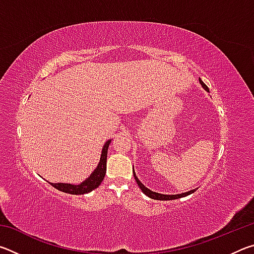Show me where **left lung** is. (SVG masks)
<instances>
[{
	"label": "left lung",
	"mask_w": 254,
	"mask_h": 254,
	"mask_svg": "<svg viewBox=\"0 0 254 254\" xmlns=\"http://www.w3.org/2000/svg\"><path fill=\"white\" fill-rule=\"evenodd\" d=\"M199 83H200L201 86H203V88L205 89L206 92H209L208 87L204 84V81L201 80L200 78H199ZM133 176H134V178H135V180H136V184L139 185V187L141 188V190H142L145 195H147L148 197H150V198H152V199H157V200H173V199H178V198H182V197H185V196H187V195H190V194H192V192L197 190V188H196V189H191V190H189V191H187V192H183V194H178V195H163V194H159V192L150 190L149 188L145 187L144 185H143L142 183H141L139 179H137L135 173H133Z\"/></svg>",
	"instance_id": "1"
}]
</instances>
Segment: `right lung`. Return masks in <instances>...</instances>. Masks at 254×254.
<instances>
[{
    "label": "right lung",
    "mask_w": 254,
    "mask_h": 254,
    "mask_svg": "<svg viewBox=\"0 0 254 254\" xmlns=\"http://www.w3.org/2000/svg\"><path fill=\"white\" fill-rule=\"evenodd\" d=\"M110 143H111V140L106 141V143L102 149L101 159L96 167V169L94 170L91 174V176H89L88 178H86L83 183H80L79 185H71V184H64V183H58V184L49 183V184L53 185V186L56 189H58V190L67 192V194H71V195L87 194V192L96 189L98 186H100L101 183L103 182V179L105 177L107 150H109Z\"/></svg>",
    "instance_id": "obj_1"
}]
</instances>
